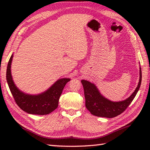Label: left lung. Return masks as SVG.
I'll return each mask as SVG.
<instances>
[{
    "instance_id": "left-lung-1",
    "label": "left lung",
    "mask_w": 150,
    "mask_h": 150,
    "mask_svg": "<svg viewBox=\"0 0 150 150\" xmlns=\"http://www.w3.org/2000/svg\"><path fill=\"white\" fill-rule=\"evenodd\" d=\"M142 81V71L140 68V79L137 87L134 92L126 100L119 102H113L107 99L102 95L94 84L90 82L82 80L84 91L86 107L90 113L97 117L113 118L117 117L126 110L134 99L141 86Z\"/></svg>"
}]
</instances>
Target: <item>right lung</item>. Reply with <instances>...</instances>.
Wrapping results in <instances>:
<instances>
[{"mask_svg": "<svg viewBox=\"0 0 150 150\" xmlns=\"http://www.w3.org/2000/svg\"><path fill=\"white\" fill-rule=\"evenodd\" d=\"M13 55L9 60L6 71V80L16 103L25 112L33 115L49 114L58 107L59 100L65 85L70 79L63 78L56 81L48 90L38 95L26 94L18 90L13 81L11 64Z\"/></svg>", "mask_w": 150, "mask_h": 150, "instance_id": "right-lung-1", "label": "right lung"}]
</instances>
